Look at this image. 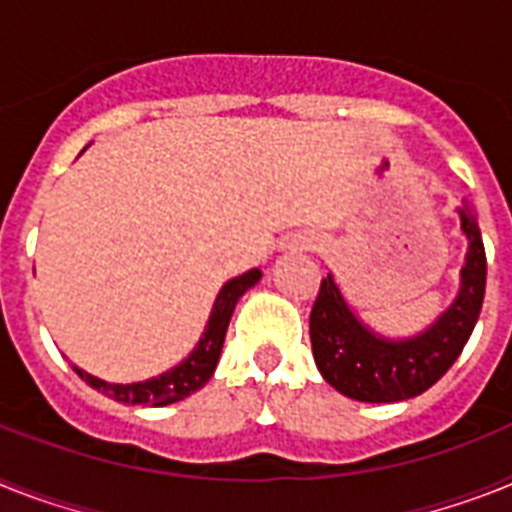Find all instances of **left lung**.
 Masks as SVG:
<instances>
[{"instance_id": "left-lung-1", "label": "left lung", "mask_w": 512, "mask_h": 512, "mask_svg": "<svg viewBox=\"0 0 512 512\" xmlns=\"http://www.w3.org/2000/svg\"><path fill=\"white\" fill-rule=\"evenodd\" d=\"M460 230L468 238L466 266L460 269V290L453 306L421 335L387 340L371 332L342 298L340 287L327 274L311 308V350L314 361L337 392L361 403H398L416 398L458 361L479 322L487 253L481 232L468 206L458 209Z\"/></svg>"}]
</instances>
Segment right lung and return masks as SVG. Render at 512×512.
<instances>
[{
  "mask_svg": "<svg viewBox=\"0 0 512 512\" xmlns=\"http://www.w3.org/2000/svg\"><path fill=\"white\" fill-rule=\"evenodd\" d=\"M259 280V269H251V272L225 282V287L219 290L217 301H214V308H211L204 335H201L198 345L193 348V353L183 363H177L175 369L164 371V374H159L154 379H146V382L133 384L104 382V379L94 377V374H88V371L78 369V366H73L75 374L86 384H91L94 390H99L101 395H107V398L117 400L122 405H151V408H159V405L185 400L188 395L201 390L211 379V374H214L219 363L222 345H225L227 324H230L232 311H235V306H238V301L243 298L248 287H253Z\"/></svg>",
  "mask_w": 512,
  "mask_h": 512,
  "instance_id": "1",
  "label": "right lung"
}]
</instances>
